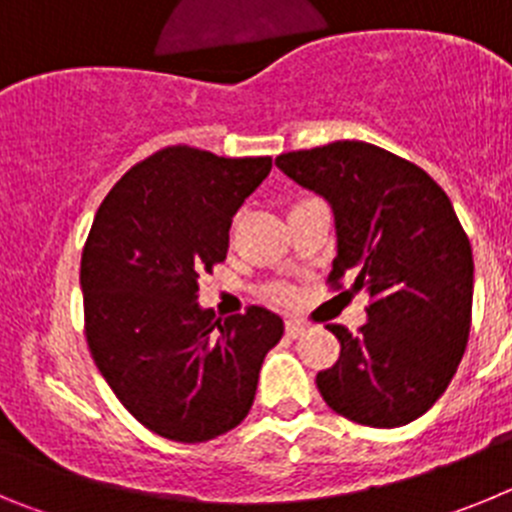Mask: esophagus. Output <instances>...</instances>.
<instances>
[{
	"label": "esophagus",
	"mask_w": 512,
	"mask_h": 512,
	"mask_svg": "<svg viewBox=\"0 0 512 512\" xmlns=\"http://www.w3.org/2000/svg\"><path fill=\"white\" fill-rule=\"evenodd\" d=\"M284 328H287V336L297 338V336H302V333H305L307 325L302 323V320H297V318H287V320H284Z\"/></svg>",
	"instance_id": "esophagus-1"
}]
</instances>
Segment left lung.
Returning <instances> with one entry per match:
<instances>
[{"label": "left lung", "instance_id": "8db88e82", "mask_svg": "<svg viewBox=\"0 0 512 512\" xmlns=\"http://www.w3.org/2000/svg\"><path fill=\"white\" fill-rule=\"evenodd\" d=\"M333 207L338 256L328 287L366 292L356 333L333 323L341 356L315 382L325 405L369 428L420 418L446 392L472 328L474 261L451 200L408 158L364 140L277 156Z\"/></svg>", "mask_w": 512, "mask_h": 512}]
</instances>
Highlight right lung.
I'll return each instance as SVG.
<instances>
[{
    "instance_id": "1",
    "label": "right lung",
    "mask_w": 512,
    "mask_h": 512,
    "mask_svg": "<svg viewBox=\"0 0 512 512\" xmlns=\"http://www.w3.org/2000/svg\"><path fill=\"white\" fill-rule=\"evenodd\" d=\"M269 171V156L161 148L94 215L81 251L87 346L128 413L169 441L233 431L284 333L261 305L225 320L197 305L200 277L225 261L233 215Z\"/></svg>"
}]
</instances>
